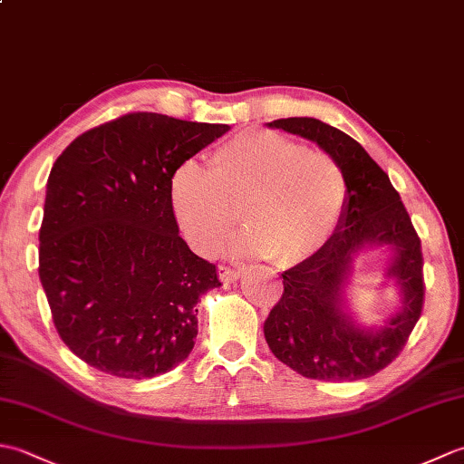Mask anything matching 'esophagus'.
I'll list each match as a JSON object with an SVG mask.
<instances>
[{"mask_svg":"<svg viewBox=\"0 0 464 464\" xmlns=\"http://www.w3.org/2000/svg\"><path fill=\"white\" fill-rule=\"evenodd\" d=\"M219 277L223 283H233L241 277V269L235 267H225V265H219Z\"/></svg>","mask_w":464,"mask_h":464,"instance_id":"esophagus-1","label":"esophagus"}]
</instances>
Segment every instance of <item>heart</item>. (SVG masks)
Listing matches in <instances>:
<instances>
[{
    "mask_svg": "<svg viewBox=\"0 0 464 464\" xmlns=\"http://www.w3.org/2000/svg\"><path fill=\"white\" fill-rule=\"evenodd\" d=\"M169 199L185 239L201 255L223 247L241 207L247 229L231 251L293 265L331 237L347 201V179L324 151L304 150L281 133L251 131L217 147L209 169L195 161L177 167Z\"/></svg>",
    "mask_w": 464,
    "mask_h": 464,
    "instance_id": "1",
    "label": "heart"
}]
</instances>
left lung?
<instances>
[{
  "mask_svg": "<svg viewBox=\"0 0 464 464\" xmlns=\"http://www.w3.org/2000/svg\"><path fill=\"white\" fill-rule=\"evenodd\" d=\"M267 125L304 137L331 155L347 179V201L327 243L281 273L285 291L263 324L265 339L275 357L307 379L372 377L399 357L420 317L425 285L419 235L389 175L353 137L314 117ZM374 246L392 249L385 276L398 285L401 307L377 328H364L350 314L343 289L353 257Z\"/></svg>",
  "mask_w": 464,
  "mask_h": 464,
  "instance_id": "1",
  "label": "left lung"
}]
</instances>
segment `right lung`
<instances>
[{"label": "right lung", "mask_w": 464, "mask_h": 464, "mask_svg": "<svg viewBox=\"0 0 464 464\" xmlns=\"http://www.w3.org/2000/svg\"><path fill=\"white\" fill-rule=\"evenodd\" d=\"M225 123L127 113L57 157L39 229V279L69 351L121 379H151L189 357L215 265L179 235L173 171Z\"/></svg>", "instance_id": "1"}]
</instances>
